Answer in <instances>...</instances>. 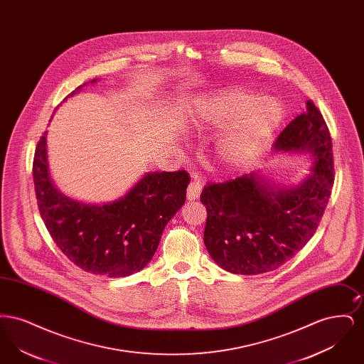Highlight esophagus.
<instances>
[{
    "label": "esophagus",
    "mask_w": 364,
    "mask_h": 364,
    "mask_svg": "<svg viewBox=\"0 0 364 364\" xmlns=\"http://www.w3.org/2000/svg\"><path fill=\"white\" fill-rule=\"evenodd\" d=\"M202 188H203V184H202L200 178L198 177V174H192L190 186L187 188V198H188V200L198 199L200 192H202Z\"/></svg>",
    "instance_id": "34e87169"
}]
</instances>
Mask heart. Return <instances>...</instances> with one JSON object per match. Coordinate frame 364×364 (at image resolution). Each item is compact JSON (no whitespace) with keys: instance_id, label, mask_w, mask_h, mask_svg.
<instances>
[{"instance_id":"1","label":"heart","mask_w":364,"mask_h":364,"mask_svg":"<svg viewBox=\"0 0 364 364\" xmlns=\"http://www.w3.org/2000/svg\"><path fill=\"white\" fill-rule=\"evenodd\" d=\"M281 120V109L270 100H258L252 92L228 90L210 95L193 113L196 129L228 127L217 143V159L228 169L251 162Z\"/></svg>"}]
</instances>
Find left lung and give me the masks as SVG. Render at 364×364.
<instances>
[{
    "label": "left lung",
    "mask_w": 364,
    "mask_h": 364,
    "mask_svg": "<svg viewBox=\"0 0 364 364\" xmlns=\"http://www.w3.org/2000/svg\"><path fill=\"white\" fill-rule=\"evenodd\" d=\"M276 151H309L311 174L294 188H279L252 172L224 183H208L200 202L208 210L203 242L226 272L260 274L282 266L307 244L331 195L334 166L329 128L311 100L289 122Z\"/></svg>",
    "instance_id": "obj_1"
}]
</instances>
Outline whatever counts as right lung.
I'll return each mask as SVG.
<instances>
[{
  "mask_svg": "<svg viewBox=\"0 0 364 364\" xmlns=\"http://www.w3.org/2000/svg\"><path fill=\"white\" fill-rule=\"evenodd\" d=\"M33 177L41 217L58 248L87 273L114 278L138 273L153 259L164 228L184 205L190 184L186 171L153 172L113 203L72 200L53 184L46 132L35 149Z\"/></svg>",
  "mask_w": 364,
  "mask_h": 364,
  "instance_id": "add662e5",
  "label": "right lung"
}]
</instances>
